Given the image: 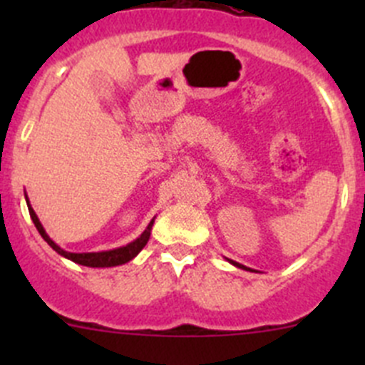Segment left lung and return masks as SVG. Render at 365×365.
Returning a JSON list of instances; mask_svg holds the SVG:
<instances>
[{
    "label": "left lung",
    "instance_id": "8db88e82",
    "mask_svg": "<svg viewBox=\"0 0 365 365\" xmlns=\"http://www.w3.org/2000/svg\"><path fill=\"white\" fill-rule=\"evenodd\" d=\"M230 261H231V259H230ZM231 263H233V264H235V267H238V268H244V270H249V268H247V267H244V264L237 263V261H231Z\"/></svg>",
    "mask_w": 365,
    "mask_h": 365
}]
</instances>
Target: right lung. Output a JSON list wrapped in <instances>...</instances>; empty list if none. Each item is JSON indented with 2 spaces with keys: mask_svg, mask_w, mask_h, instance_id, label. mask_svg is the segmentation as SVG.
Listing matches in <instances>:
<instances>
[{
  "mask_svg": "<svg viewBox=\"0 0 365 365\" xmlns=\"http://www.w3.org/2000/svg\"><path fill=\"white\" fill-rule=\"evenodd\" d=\"M28 210H29V217H31L33 224H35V227L38 230V233L42 235L43 240H46L47 244H49L51 247L54 249V251H56L58 254H61V256L68 257V259H72L73 263H79V264H84V267H91V268L116 267V264H123V263H127V261H130L132 257L138 256V254L141 252V249L145 247L146 244H148V238H150V233H152V226H153V220H152V222L148 224V227L143 231L141 237H139L138 240L132 242V244L125 245V247L113 249V251H106V252H81V254H76V252H67V251H63L61 247H58V245L54 244V242L51 240L49 237H47L46 230L42 227L38 217H36V213L33 212V208L29 205H28Z\"/></svg>",
  "mask_w": 365,
  "mask_h": 365,
  "instance_id": "add662e5",
  "label": "right lung"
}]
</instances>
